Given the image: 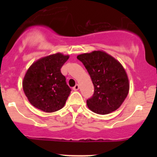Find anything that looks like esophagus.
Instances as JSON below:
<instances>
[{
  "mask_svg": "<svg viewBox=\"0 0 157 157\" xmlns=\"http://www.w3.org/2000/svg\"><path fill=\"white\" fill-rule=\"evenodd\" d=\"M79 89H80V86H79L78 84H76L75 86H74V87H73V90H75V91H76V90H78Z\"/></svg>",
  "mask_w": 157,
  "mask_h": 157,
  "instance_id": "esophagus-1",
  "label": "esophagus"
}]
</instances>
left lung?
<instances>
[{
  "mask_svg": "<svg viewBox=\"0 0 157 157\" xmlns=\"http://www.w3.org/2000/svg\"><path fill=\"white\" fill-rule=\"evenodd\" d=\"M93 81L94 93L86 100L88 108L100 115L121 106L129 91L128 75L119 61L102 51L78 55Z\"/></svg>",
  "mask_w": 157,
  "mask_h": 157,
  "instance_id": "1",
  "label": "left lung"
}]
</instances>
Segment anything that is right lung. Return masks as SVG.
Instances as JSON below:
<instances>
[{
	"label": "right lung",
	"instance_id": "right-lung-1",
	"mask_svg": "<svg viewBox=\"0 0 157 157\" xmlns=\"http://www.w3.org/2000/svg\"><path fill=\"white\" fill-rule=\"evenodd\" d=\"M68 58V55L57 53L40 58L30 66L23 78V88L33 106L45 112L64 107L71 90L61 68Z\"/></svg>",
	"mask_w": 157,
	"mask_h": 157
}]
</instances>
